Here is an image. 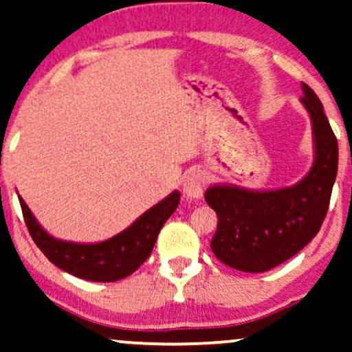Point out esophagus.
<instances>
[{
	"label": "esophagus",
	"mask_w": 352,
	"mask_h": 352,
	"mask_svg": "<svg viewBox=\"0 0 352 352\" xmlns=\"http://www.w3.org/2000/svg\"><path fill=\"white\" fill-rule=\"evenodd\" d=\"M204 186H205V176L202 171L194 170L187 173L182 182V192L189 199H200L204 195Z\"/></svg>",
	"instance_id": "obj_1"
}]
</instances>
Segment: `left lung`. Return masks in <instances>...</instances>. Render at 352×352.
<instances>
[{
    "instance_id": "obj_1",
    "label": "left lung",
    "mask_w": 352,
    "mask_h": 352,
    "mask_svg": "<svg viewBox=\"0 0 352 352\" xmlns=\"http://www.w3.org/2000/svg\"><path fill=\"white\" fill-rule=\"evenodd\" d=\"M300 102L307 108L316 139V163L299 184L272 192L239 187H210L207 204L217 212L212 250L225 265L262 273L286 262L317 236L338 171V140L322 102L302 84Z\"/></svg>"
}]
</instances>
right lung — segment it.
<instances>
[{"mask_svg": "<svg viewBox=\"0 0 352 352\" xmlns=\"http://www.w3.org/2000/svg\"><path fill=\"white\" fill-rule=\"evenodd\" d=\"M179 199L181 194L176 190L147 210L127 230L98 244H74L54 239L36 223L21 197L19 202L32 239L50 262L82 280L111 283L132 275L148 258L160 230L177 208Z\"/></svg>", "mask_w": 352, "mask_h": 352, "instance_id": "right-lung-1", "label": "right lung"}]
</instances>
